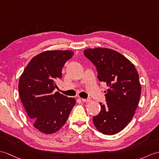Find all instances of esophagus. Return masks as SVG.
<instances>
[{
	"label": "esophagus",
	"instance_id": "34e87169",
	"mask_svg": "<svg viewBox=\"0 0 159 159\" xmlns=\"http://www.w3.org/2000/svg\"><path fill=\"white\" fill-rule=\"evenodd\" d=\"M82 101L83 102H89L91 101L90 99H82Z\"/></svg>",
	"mask_w": 159,
	"mask_h": 159
}]
</instances>
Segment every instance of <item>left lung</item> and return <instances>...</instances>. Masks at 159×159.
I'll list each match as a JSON object with an SVG mask.
<instances>
[{"label": "left lung", "instance_id": "8db88e82", "mask_svg": "<svg viewBox=\"0 0 159 159\" xmlns=\"http://www.w3.org/2000/svg\"><path fill=\"white\" fill-rule=\"evenodd\" d=\"M84 55L95 66L98 79L109 89L106 104L99 102L100 112L93 118L97 129L114 135L127 126L135 114L141 95L139 75L134 65L117 52L107 48L87 49Z\"/></svg>", "mask_w": 159, "mask_h": 159}]
</instances>
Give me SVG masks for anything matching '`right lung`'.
<instances>
[{
    "label": "right lung",
    "mask_w": 159,
    "mask_h": 159,
    "mask_svg": "<svg viewBox=\"0 0 159 159\" xmlns=\"http://www.w3.org/2000/svg\"><path fill=\"white\" fill-rule=\"evenodd\" d=\"M73 55L68 50L43 52L32 59L20 78L21 103L34 127L44 134L60 130L76 104L75 98L54 93L62 68Z\"/></svg>",
    "instance_id": "obj_1"
}]
</instances>
